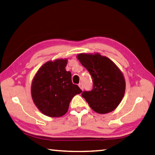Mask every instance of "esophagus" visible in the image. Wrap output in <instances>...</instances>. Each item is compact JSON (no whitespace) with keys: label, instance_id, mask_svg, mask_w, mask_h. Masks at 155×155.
<instances>
[{"label":"esophagus","instance_id":"1","mask_svg":"<svg viewBox=\"0 0 155 155\" xmlns=\"http://www.w3.org/2000/svg\"><path fill=\"white\" fill-rule=\"evenodd\" d=\"M78 87H80L81 90L83 89V85L82 83H79V84H78Z\"/></svg>","mask_w":155,"mask_h":155}]
</instances>
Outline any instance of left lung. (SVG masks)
<instances>
[{
	"label": "left lung",
	"instance_id": "left-lung-1",
	"mask_svg": "<svg viewBox=\"0 0 155 155\" xmlns=\"http://www.w3.org/2000/svg\"><path fill=\"white\" fill-rule=\"evenodd\" d=\"M77 58L93 78L91 91L82 96L91 108L99 114L113 111L121 102L125 91L122 72L113 61L100 53H80Z\"/></svg>",
	"mask_w": 155,
	"mask_h": 155
}]
</instances>
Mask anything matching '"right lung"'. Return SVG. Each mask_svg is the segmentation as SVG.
<instances>
[{
    "instance_id": "1",
    "label": "right lung",
    "mask_w": 155,
    "mask_h": 155,
    "mask_svg": "<svg viewBox=\"0 0 155 155\" xmlns=\"http://www.w3.org/2000/svg\"><path fill=\"white\" fill-rule=\"evenodd\" d=\"M67 59H58L44 64L34 77L31 95L36 106L50 117H60L68 111L73 97L82 92L72 82V74L66 71Z\"/></svg>"
}]
</instances>
